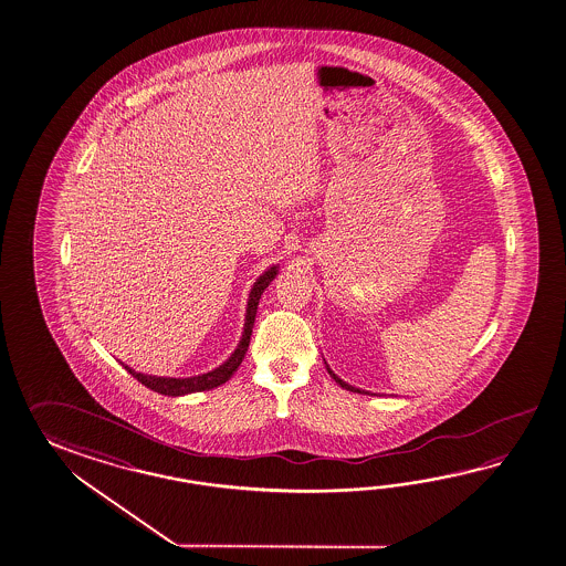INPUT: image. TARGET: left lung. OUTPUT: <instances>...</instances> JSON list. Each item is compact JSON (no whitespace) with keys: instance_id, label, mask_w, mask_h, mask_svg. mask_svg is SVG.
<instances>
[{"instance_id":"obj_1","label":"left lung","mask_w":566,"mask_h":566,"mask_svg":"<svg viewBox=\"0 0 566 566\" xmlns=\"http://www.w3.org/2000/svg\"><path fill=\"white\" fill-rule=\"evenodd\" d=\"M324 365H326V360H324ZM326 370H328V375H331V377H333V379H335V381L338 382V385H340L343 389H346V391L363 392V395H369V391H363V389H357V387H353V385H348V382L343 381L340 377H336L335 370L331 369L328 365H326Z\"/></svg>"}]
</instances>
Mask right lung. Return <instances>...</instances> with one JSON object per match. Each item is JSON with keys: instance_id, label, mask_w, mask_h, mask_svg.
Instances as JSON below:
<instances>
[{"instance_id": "obj_1", "label": "right lung", "mask_w": 566, "mask_h": 566, "mask_svg": "<svg viewBox=\"0 0 566 566\" xmlns=\"http://www.w3.org/2000/svg\"><path fill=\"white\" fill-rule=\"evenodd\" d=\"M277 268L280 265H270L262 276L258 277L254 286L250 290L248 296V308H245V323H243V333L240 343L235 346V350L231 353L228 360H223L218 369L209 370L203 375H196V377H185V379H175V377H157V375H143L135 369H130L128 365L123 363V367L137 379L143 382L145 387H149L150 391L161 392V395H169V397H181V395H189V392L209 391L216 389L226 381H230L231 375L238 370L242 365L243 357L248 353L250 346V336H252V328H254L255 312H258V302L262 298L264 290L270 286V282L276 277Z\"/></svg>"}]
</instances>
